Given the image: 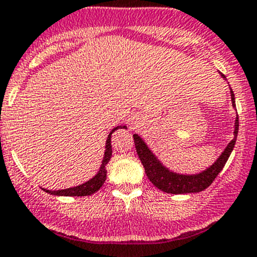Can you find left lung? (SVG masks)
<instances>
[{"label": "left lung", "mask_w": 257, "mask_h": 257, "mask_svg": "<svg viewBox=\"0 0 257 257\" xmlns=\"http://www.w3.org/2000/svg\"><path fill=\"white\" fill-rule=\"evenodd\" d=\"M222 77L226 79L223 74ZM231 101L232 106L236 107L234 103V94L231 89ZM237 134H238V116L236 117V122H234V138L231 143L227 145L223 153L221 154L218 159L212 164L211 167L207 168L199 174L193 175H183L177 174V173L170 172L168 168H165L160 161L158 160L153 151L148 148L143 139L139 135H134V141H135L136 151L140 158L141 164L145 168V173L148 175L149 180L155 185L158 189L163 190L165 193H170V194H185V193H198L202 190L207 189L209 185L213 183L217 175L221 173L223 167L226 165L227 160H228L229 155H231L232 150L236 144Z\"/></svg>", "instance_id": "obj_1"}]
</instances>
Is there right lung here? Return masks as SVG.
<instances>
[{
	"label": "right lung",
	"instance_id": "add662e5",
	"mask_svg": "<svg viewBox=\"0 0 257 257\" xmlns=\"http://www.w3.org/2000/svg\"><path fill=\"white\" fill-rule=\"evenodd\" d=\"M117 128H126V126H117L116 128H113V130L109 133L108 138H107V141H106V151H104V156H103V160H102L101 168H99L98 173H97L92 179L83 183V184L77 185V187L68 188V189H62V190L44 189V190H45L46 193H49V194L64 195V197H84V195H90V194H93V193H96L97 190L103 185L104 180H106V177H107L106 165L112 156L111 135L117 130Z\"/></svg>",
	"mask_w": 257,
	"mask_h": 257
}]
</instances>
